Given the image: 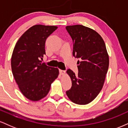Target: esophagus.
Wrapping results in <instances>:
<instances>
[{
  "label": "esophagus",
  "instance_id": "1",
  "mask_svg": "<svg viewBox=\"0 0 128 128\" xmlns=\"http://www.w3.org/2000/svg\"><path fill=\"white\" fill-rule=\"evenodd\" d=\"M59 72H60V73L61 74H64L66 73V71L65 70H59Z\"/></svg>",
  "mask_w": 128,
  "mask_h": 128
}]
</instances>
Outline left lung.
Wrapping results in <instances>:
<instances>
[{
	"instance_id": "1",
	"label": "left lung",
	"mask_w": 128,
	"mask_h": 128,
	"mask_svg": "<svg viewBox=\"0 0 128 128\" xmlns=\"http://www.w3.org/2000/svg\"><path fill=\"white\" fill-rule=\"evenodd\" d=\"M73 40V56L79 59L78 74L68 69L71 88L68 98L79 105L93 100L102 90L109 67V57L104 40L98 32L82 25L66 28Z\"/></svg>"
}]
</instances>
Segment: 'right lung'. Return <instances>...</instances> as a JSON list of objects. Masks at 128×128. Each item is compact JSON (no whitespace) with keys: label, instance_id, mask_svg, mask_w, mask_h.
<instances>
[{"label":"right lung","instance_id":"add662e5","mask_svg":"<svg viewBox=\"0 0 128 128\" xmlns=\"http://www.w3.org/2000/svg\"><path fill=\"white\" fill-rule=\"evenodd\" d=\"M57 26L37 24L32 26L17 42L11 58L13 76L26 98L37 101L49 92L59 70L42 62L46 55L45 42Z\"/></svg>","mask_w":128,"mask_h":128}]
</instances>
